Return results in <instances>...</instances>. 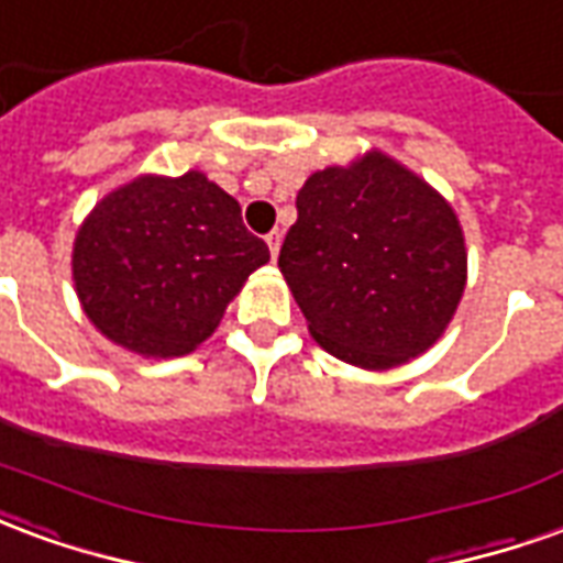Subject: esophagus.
<instances>
[{
  "mask_svg": "<svg viewBox=\"0 0 563 563\" xmlns=\"http://www.w3.org/2000/svg\"><path fill=\"white\" fill-rule=\"evenodd\" d=\"M265 241H268V250H271V258H277V253H280V244H283V234L277 232V229H274V232L268 234V238H265Z\"/></svg>",
  "mask_w": 563,
  "mask_h": 563,
  "instance_id": "1",
  "label": "esophagus"
}]
</instances>
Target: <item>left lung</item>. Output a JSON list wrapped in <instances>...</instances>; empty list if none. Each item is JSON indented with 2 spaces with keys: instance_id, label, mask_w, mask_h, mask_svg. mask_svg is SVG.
I'll list each match as a JSON object with an SVG mask.
<instances>
[{
  "instance_id": "1",
  "label": "left lung",
  "mask_w": 563,
  "mask_h": 563,
  "mask_svg": "<svg viewBox=\"0 0 563 563\" xmlns=\"http://www.w3.org/2000/svg\"><path fill=\"white\" fill-rule=\"evenodd\" d=\"M295 208L277 265L322 350L389 371L434 346L467 283L461 222L434 186L371 150L310 174Z\"/></svg>"
}]
</instances>
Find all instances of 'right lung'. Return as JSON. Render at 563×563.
Masks as SVG:
<instances>
[{
  "label": "right lung",
  "mask_w": 563,
  "mask_h": 563,
  "mask_svg": "<svg viewBox=\"0 0 563 563\" xmlns=\"http://www.w3.org/2000/svg\"><path fill=\"white\" fill-rule=\"evenodd\" d=\"M268 258V244L246 232L241 205L201 172L141 174L90 210L71 277L108 341L144 358H174L208 341Z\"/></svg>",
  "instance_id": "obj_1"
}]
</instances>
